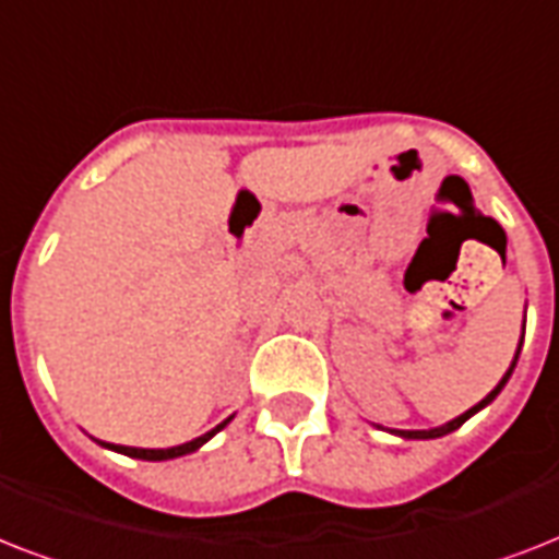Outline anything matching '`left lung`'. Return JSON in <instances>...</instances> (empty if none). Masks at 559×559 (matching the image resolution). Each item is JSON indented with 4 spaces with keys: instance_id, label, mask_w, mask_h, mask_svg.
Here are the masks:
<instances>
[{
    "instance_id": "left-lung-1",
    "label": "left lung",
    "mask_w": 559,
    "mask_h": 559,
    "mask_svg": "<svg viewBox=\"0 0 559 559\" xmlns=\"http://www.w3.org/2000/svg\"><path fill=\"white\" fill-rule=\"evenodd\" d=\"M520 348H522V342H520ZM516 359H520V350H516V357H513V362H511V368H508V373H504L502 377V382H499V385H496L493 391H490V394H487L485 400H481V403H476V406L473 408H467V412H464V415H459L455 417V420H450V424L447 426H438V429H412V432H403V429H400L397 435H403V438H441V435H447V432H455V429H459L461 424H464V420H467L469 415H476L478 408L481 406H487V403H490V400L496 397V394H499V391L504 389V382H508V377H511V371H513V366H516Z\"/></svg>"
}]
</instances>
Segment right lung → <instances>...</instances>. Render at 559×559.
<instances>
[{
    "label": "right lung",
    "instance_id": "obj_1",
    "mask_svg": "<svg viewBox=\"0 0 559 559\" xmlns=\"http://www.w3.org/2000/svg\"><path fill=\"white\" fill-rule=\"evenodd\" d=\"M231 420V417H228ZM228 420H223L219 426H214L211 432L200 435V438H193V441L182 443V447H170V450H139V447H112V443H104V447H109V450H118V452H124V455H130V459H144V461H165V459H179V455H188V452L193 450H200L202 443L209 441L211 435H217L223 426L228 424Z\"/></svg>",
    "mask_w": 559,
    "mask_h": 559
}]
</instances>
